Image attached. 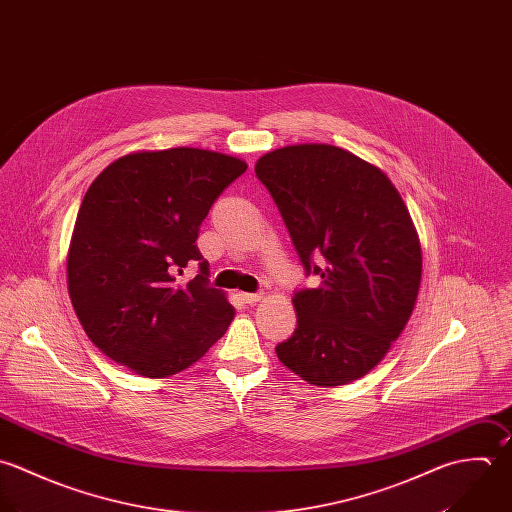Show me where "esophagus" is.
I'll return each instance as SVG.
<instances>
[{
  "mask_svg": "<svg viewBox=\"0 0 512 512\" xmlns=\"http://www.w3.org/2000/svg\"><path fill=\"white\" fill-rule=\"evenodd\" d=\"M240 300L244 304H256L262 300V294H248V292H240Z\"/></svg>",
  "mask_w": 512,
  "mask_h": 512,
  "instance_id": "obj_1",
  "label": "esophagus"
}]
</instances>
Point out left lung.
Wrapping results in <instances>:
<instances>
[{
  "label": "left lung",
  "instance_id": "obj_1",
  "mask_svg": "<svg viewBox=\"0 0 512 512\" xmlns=\"http://www.w3.org/2000/svg\"><path fill=\"white\" fill-rule=\"evenodd\" d=\"M254 171L302 266L322 278L294 294L298 326L278 359L316 387L347 385L385 357L413 314L423 258L409 210L385 172L334 145L282 147Z\"/></svg>",
  "mask_w": 512,
  "mask_h": 512
}]
</instances>
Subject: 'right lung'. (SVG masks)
I'll list each match as a JSON object with an SVG mask.
<instances>
[{
    "instance_id": "1",
    "label": "right lung",
    "mask_w": 512,
    "mask_h": 512,
    "mask_svg": "<svg viewBox=\"0 0 512 512\" xmlns=\"http://www.w3.org/2000/svg\"><path fill=\"white\" fill-rule=\"evenodd\" d=\"M246 169L230 155L176 147L129 153L91 182L67 252V288L107 357L163 379L226 334L236 312L206 284L196 238L214 200ZM190 259L201 260V274L176 285L173 272Z\"/></svg>"
}]
</instances>
